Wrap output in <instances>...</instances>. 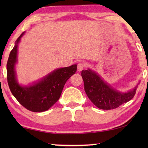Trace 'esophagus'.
<instances>
[{
	"mask_svg": "<svg viewBox=\"0 0 148 148\" xmlns=\"http://www.w3.org/2000/svg\"><path fill=\"white\" fill-rule=\"evenodd\" d=\"M85 66H86V64L84 63H83V62H79V63H78L77 64V71H82L85 68Z\"/></svg>",
	"mask_w": 148,
	"mask_h": 148,
	"instance_id": "esophagus-1",
	"label": "esophagus"
}]
</instances>
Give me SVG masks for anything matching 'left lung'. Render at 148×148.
Here are the masks:
<instances>
[{
  "label": "left lung",
  "mask_w": 148,
  "mask_h": 148,
  "mask_svg": "<svg viewBox=\"0 0 148 148\" xmlns=\"http://www.w3.org/2000/svg\"><path fill=\"white\" fill-rule=\"evenodd\" d=\"M82 76L87 96L95 106L102 110L114 109L129 102L134 97L139 84L129 92H121L112 88L98 73L90 69L83 70Z\"/></svg>",
  "instance_id": "left-lung-1"
}]
</instances>
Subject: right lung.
Returning <instances> with one entry per match:
<instances>
[{
  "label": "right lung",
  "mask_w": 148,
  "mask_h": 148,
  "mask_svg": "<svg viewBox=\"0 0 148 148\" xmlns=\"http://www.w3.org/2000/svg\"><path fill=\"white\" fill-rule=\"evenodd\" d=\"M25 32L16 40L7 64V82L10 90L22 106L32 112H44L59 99L64 84L75 73L77 64L54 70L37 82L21 86L17 82L15 64L17 62L18 44Z\"/></svg>",
  "instance_id": "1"
}]
</instances>
